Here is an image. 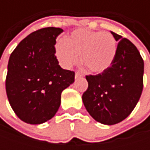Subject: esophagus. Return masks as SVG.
I'll use <instances>...</instances> for the list:
<instances>
[{"label": "esophagus", "instance_id": "esophagus-1", "mask_svg": "<svg viewBox=\"0 0 150 150\" xmlns=\"http://www.w3.org/2000/svg\"><path fill=\"white\" fill-rule=\"evenodd\" d=\"M82 76H83V75L81 74V73H79V72H76V73H75V79H78V78L82 77Z\"/></svg>", "mask_w": 150, "mask_h": 150}]
</instances>
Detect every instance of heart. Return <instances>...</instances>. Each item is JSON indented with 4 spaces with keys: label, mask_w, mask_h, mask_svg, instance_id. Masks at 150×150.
Masks as SVG:
<instances>
[{
    "label": "heart",
    "mask_w": 150,
    "mask_h": 150,
    "mask_svg": "<svg viewBox=\"0 0 150 150\" xmlns=\"http://www.w3.org/2000/svg\"><path fill=\"white\" fill-rule=\"evenodd\" d=\"M116 53V41L108 32L86 28L74 30L65 40L55 46V54L60 64L66 69L80 60L93 73H102L113 62Z\"/></svg>",
    "instance_id": "obj_1"
}]
</instances>
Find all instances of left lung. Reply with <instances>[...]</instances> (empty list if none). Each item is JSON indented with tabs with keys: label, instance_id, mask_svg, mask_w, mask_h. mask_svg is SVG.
<instances>
[{
	"label": "left lung",
	"instance_id": "1",
	"mask_svg": "<svg viewBox=\"0 0 150 150\" xmlns=\"http://www.w3.org/2000/svg\"><path fill=\"white\" fill-rule=\"evenodd\" d=\"M118 41L110 67L98 75H86L88 89L82 95L87 111L98 122L116 124L137 104L143 88V60L129 40L111 32Z\"/></svg>",
	"mask_w": 150,
	"mask_h": 150
}]
</instances>
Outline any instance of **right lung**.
Masks as SVG:
<instances>
[{
  "label": "right lung",
  "instance_id": "add662e5",
  "mask_svg": "<svg viewBox=\"0 0 150 150\" xmlns=\"http://www.w3.org/2000/svg\"><path fill=\"white\" fill-rule=\"evenodd\" d=\"M63 30L48 27L24 38L12 52L6 92L15 115L29 124L50 120L61 104L62 92L75 81V72L60 67L56 37Z\"/></svg>",
  "mask_w": 150,
  "mask_h": 150
}]
</instances>
